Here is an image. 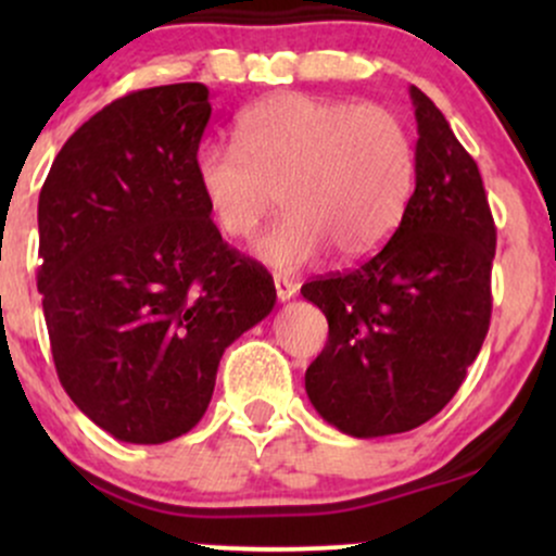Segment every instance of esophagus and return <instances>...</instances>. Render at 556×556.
<instances>
[{
	"mask_svg": "<svg viewBox=\"0 0 556 556\" xmlns=\"http://www.w3.org/2000/svg\"><path fill=\"white\" fill-rule=\"evenodd\" d=\"M274 287H277V298L282 300V303L295 298V292H298V285L292 282L290 277H282V274H277V277H274Z\"/></svg>",
	"mask_w": 556,
	"mask_h": 556,
	"instance_id": "1",
	"label": "esophagus"
}]
</instances>
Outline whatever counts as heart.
Instances as JSON below:
<instances>
[{"label": "heart", "mask_w": 556, "mask_h": 556, "mask_svg": "<svg viewBox=\"0 0 556 556\" xmlns=\"http://www.w3.org/2000/svg\"><path fill=\"white\" fill-rule=\"evenodd\" d=\"M232 143H203L195 180L227 238L248 240L282 198L287 214L256 242L277 271L334 248L358 261L400 225L416 185V143L392 110L277 93L240 114Z\"/></svg>", "instance_id": "obj_1"}]
</instances>
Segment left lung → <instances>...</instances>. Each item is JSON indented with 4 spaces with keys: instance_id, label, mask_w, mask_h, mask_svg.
Here are the masks:
<instances>
[{
    "instance_id": "left-lung-1",
    "label": "left lung",
    "mask_w": 556,
    "mask_h": 556,
    "mask_svg": "<svg viewBox=\"0 0 556 556\" xmlns=\"http://www.w3.org/2000/svg\"><path fill=\"white\" fill-rule=\"evenodd\" d=\"M416 190L376 256L300 287L329 321L311 405L358 439L418 429L455 397L491 318L496 227L473 156L420 88Z\"/></svg>"
}]
</instances>
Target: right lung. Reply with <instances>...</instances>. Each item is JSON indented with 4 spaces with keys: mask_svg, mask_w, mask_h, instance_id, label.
<instances>
[{
    "mask_svg": "<svg viewBox=\"0 0 556 556\" xmlns=\"http://www.w3.org/2000/svg\"><path fill=\"white\" fill-rule=\"evenodd\" d=\"M203 83L132 91L83 123L38 195V292L56 376L96 426L162 444L206 413L222 353L277 303L195 180Z\"/></svg>",
    "mask_w": 556,
    "mask_h": 556,
    "instance_id": "obj_1",
    "label": "right lung"
}]
</instances>
